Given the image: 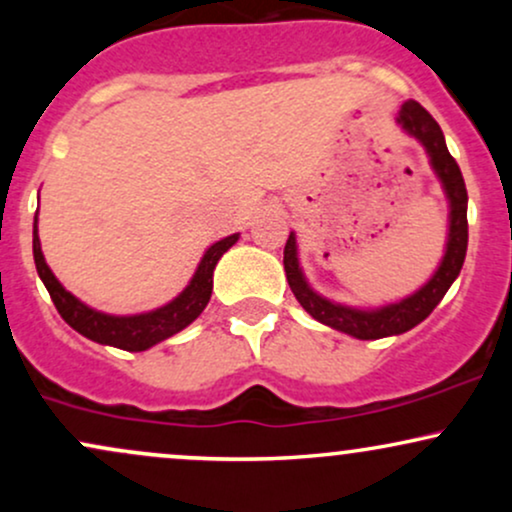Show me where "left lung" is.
Returning <instances> with one entry per match:
<instances>
[{
  "instance_id": "1",
  "label": "left lung",
  "mask_w": 512,
  "mask_h": 512,
  "mask_svg": "<svg viewBox=\"0 0 512 512\" xmlns=\"http://www.w3.org/2000/svg\"><path fill=\"white\" fill-rule=\"evenodd\" d=\"M397 122L402 125L404 132L424 144L426 154L431 158V166L436 170L440 182H443V190L450 202V233L448 243H445V255L440 260L436 274L419 291L402 298L399 303L383 305V308L375 310H358L349 308V305L327 301L320 293L310 289L301 272V264H298L296 236L293 233L286 240L284 248L286 279H289V286L293 296L298 298V303L317 322L332 327V330L351 334L356 339L392 337V334L409 332L411 327L424 322L433 313V308L443 301L452 281L460 274L464 255H467V187H464L460 166H457V161L450 156L448 146H445L443 129H440V125L433 120V115L428 113L424 105L416 101H407L399 108Z\"/></svg>"
}]
</instances>
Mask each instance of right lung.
<instances>
[{
	"instance_id": "1",
	"label": "right lung",
	"mask_w": 512,
	"mask_h": 512,
	"mask_svg": "<svg viewBox=\"0 0 512 512\" xmlns=\"http://www.w3.org/2000/svg\"><path fill=\"white\" fill-rule=\"evenodd\" d=\"M238 233L219 240L211 248L204 252L202 262H199L195 276L187 284V289L180 293L178 298H173L163 308L151 310V313L142 315H108L101 310L88 308L86 303H81L79 298L72 296L64 286L57 281V276L52 274V269L45 262L43 250H40V238H38V219L33 221V260L38 276L43 279L45 289H48L52 303H55L57 313L62 315V320L69 327H74L76 332L84 334L86 339L98 344L115 346V349L125 351H146L151 346L163 342V339L173 337L180 330H185L190 322H195L202 310L207 308L211 289H214V267L221 260V255L231 245H236Z\"/></svg>"
}]
</instances>
